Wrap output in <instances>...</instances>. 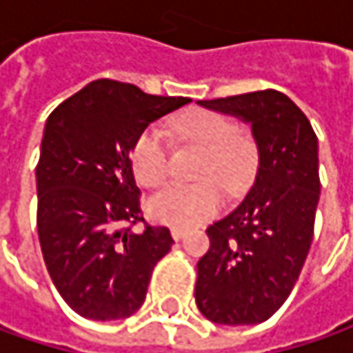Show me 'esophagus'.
I'll use <instances>...</instances> for the list:
<instances>
[{"label":"esophagus","instance_id":"34e87169","mask_svg":"<svg viewBox=\"0 0 353 353\" xmlns=\"http://www.w3.org/2000/svg\"><path fill=\"white\" fill-rule=\"evenodd\" d=\"M185 235H188V231H185V229H177V227H174V229H172V237H174L176 241H181Z\"/></svg>","mask_w":353,"mask_h":353}]
</instances>
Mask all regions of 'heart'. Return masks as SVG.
I'll use <instances>...</instances> for the list:
<instances>
[{
	"label": "heart",
	"mask_w": 353,
	"mask_h": 353,
	"mask_svg": "<svg viewBox=\"0 0 353 353\" xmlns=\"http://www.w3.org/2000/svg\"><path fill=\"white\" fill-rule=\"evenodd\" d=\"M176 132L206 153L202 177H214L227 190L245 181L253 168V151L239 137L233 120L210 110H188L174 122ZM132 170L143 185L155 188L170 176V153L163 132L145 130L132 147ZM223 206V194L214 181L172 183L149 200V214L163 225L188 229L206 223Z\"/></svg>",
	"instance_id": "heart-1"
}]
</instances>
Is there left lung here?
I'll list each match as a JSON object with an SVG mask.
<instances>
[{"instance_id": "left-lung-1", "label": "left lung", "mask_w": 353, "mask_h": 353, "mask_svg": "<svg viewBox=\"0 0 353 353\" xmlns=\"http://www.w3.org/2000/svg\"><path fill=\"white\" fill-rule=\"evenodd\" d=\"M198 104L251 126L257 172L245 200L206 229L210 249L198 261L196 305L212 323H263L292 292L313 243L317 134L303 110L276 90Z\"/></svg>"}]
</instances>
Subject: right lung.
<instances>
[{"instance_id":"1","label":"right lung","mask_w":353,"mask_h":353,"mask_svg":"<svg viewBox=\"0 0 353 353\" xmlns=\"http://www.w3.org/2000/svg\"><path fill=\"white\" fill-rule=\"evenodd\" d=\"M188 102L98 79L48 116L36 165L38 239L52 284L77 315L116 321L145 303L174 239L168 227H124L143 221L130 151L151 122Z\"/></svg>"}]
</instances>
